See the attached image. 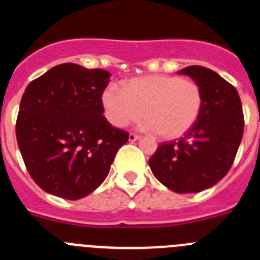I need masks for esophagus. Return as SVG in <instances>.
<instances>
[{"label": "esophagus", "instance_id": "34e87169", "mask_svg": "<svg viewBox=\"0 0 260 260\" xmlns=\"http://www.w3.org/2000/svg\"><path fill=\"white\" fill-rule=\"evenodd\" d=\"M139 135L138 134H134V133H130V135H128V141L130 142H135V141H138V139H139Z\"/></svg>", "mask_w": 260, "mask_h": 260}]
</instances>
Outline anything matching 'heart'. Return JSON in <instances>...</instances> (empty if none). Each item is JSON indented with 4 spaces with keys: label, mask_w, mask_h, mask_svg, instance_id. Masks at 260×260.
Listing matches in <instances>:
<instances>
[{
    "label": "heart",
    "mask_w": 260,
    "mask_h": 260,
    "mask_svg": "<svg viewBox=\"0 0 260 260\" xmlns=\"http://www.w3.org/2000/svg\"><path fill=\"white\" fill-rule=\"evenodd\" d=\"M102 102L107 118L116 127H125L143 116L146 130L157 132L164 139H176L198 121L203 92L192 80L157 74L126 80L123 89L109 84Z\"/></svg>",
    "instance_id": "obj_1"
}]
</instances>
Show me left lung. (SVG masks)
Masks as SVG:
<instances>
[{"mask_svg": "<svg viewBox=\"0 0 260 260\" xmlns=\"http://www.w3.org/2000/svg\"><path fill=\"white\" fill-rule=\"evenodd\" d=\"M180 74L199 84L203 108L185 137L160 144L148 164L168 189L190 194L210 189L228 173L242 141L245 121L237 89L217 73L194 65Z\"/></svg>", "mask_w": 260, "mask_h": 260, "instance_id": "8db88e82", "label": "left lung"}]
</instances>
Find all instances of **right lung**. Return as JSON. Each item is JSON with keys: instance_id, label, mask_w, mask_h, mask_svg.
I'll use <instances>...</instances> for the list:
<instances>
[{"instance_id": "1", "label": "right lung", "mask_w": 260, "mask_h": 260, "mask_svg": "<svg viewBox=\"0 0 260 260\" xmlns=\"http://www.w3.org/2000/svg\"><path fill=\"white\" fill-rule=\"evenodd\" d=\"M110 74L61 63L32 80L23 93L17 142L32 180L59 198H84L104 182L128 133L103 113Z\"/></svg>"}]
</instances>
